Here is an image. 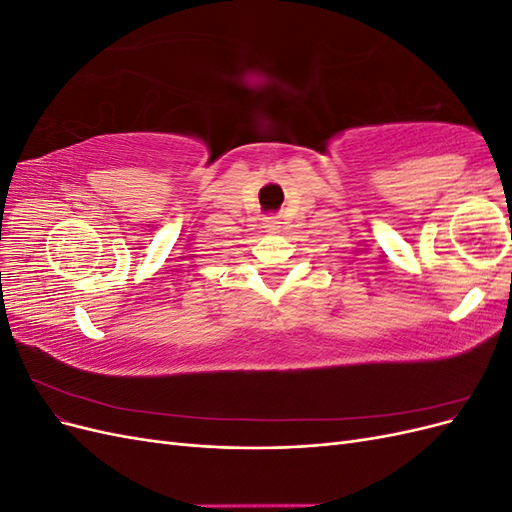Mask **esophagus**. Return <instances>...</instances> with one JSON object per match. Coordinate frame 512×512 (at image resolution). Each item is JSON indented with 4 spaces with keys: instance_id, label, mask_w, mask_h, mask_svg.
<instances>
[{
    "instance_id": "esophagus-1",
    "label": "esophagus",
    "mask_w": 512,
    "mask_h": 512,
    "mask_svg": "<svg viewBox=\"0 0 512 512\" xmlns=\"http://www.w3.org/2000/svg\"><path fill=\"white\" fill-rule=\"evenodd\" d=\"M280 218H275V215H269V218H265V228L267 232H271V235H275V232H280Z\"/></svg>"
}]
</instances>
